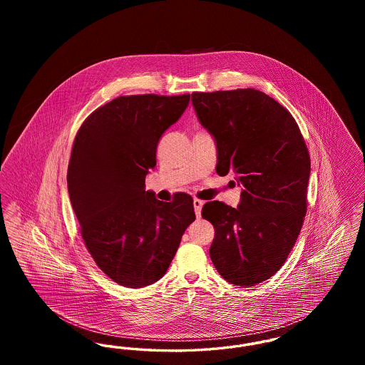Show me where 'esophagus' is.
<instances>
[{"label": "esophagus", "mask_w": 365, "mask_h": 365, "mask_svg": "<svg viewBox=\"0 0 365 365\" xmlns=\"http://www.w3.org/2000/svg\"><path fill=\"white\" fill-rule=\"evenodd\" d=\"M192 205H194L195 216H197V217H201V209H202V205H204V201H201V200H198V198H194V200H192Z\"/></svg>", "instance_id": "esophagus-1"}]
</instances>
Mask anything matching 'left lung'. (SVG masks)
<instances>
[{"label":"left lung","mask_w":365,"mask_h":365,"mask_svg":"<svg viewBox=\"0 0 365 365\" xmlns=\"http://www.w3.org/2000/svg\"><path fill=\"white\" fill-rule=\"evenodd\" d=\"M191 103L216 142V173L234 175L242 187L237 208L202 207L215 227L209 255L228 283L250 287L278 272L299 235L309 153L292 113L262 91L192 93Z\"/></svg>","instance_id":"1"}]
</instances>
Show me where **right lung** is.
<instances>
[{
	"label": "right lung",
	"instance_id": "1",
	"mask_svg": "<svg viewBox=\"0 0 365 365\" xmlns=\"http://www.w3.org/2000/svg\"><path fill=\"white\" fill-rule=\"evenodd\" d=\"M189 101L190 94L118 97L96 109L73 140L67 183L82 238L105 275L125 287L163 278L195 219L189 194L164 202L145 190L157 143Z\"/></svg>",
	"mask_w": 365,
	"mask_h": 365
}]
</instances>
